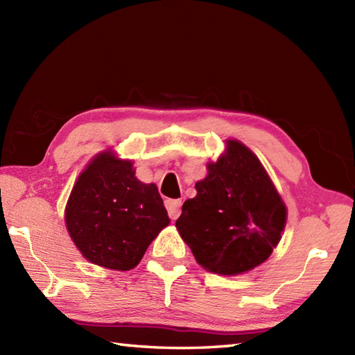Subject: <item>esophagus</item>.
<instances>
[{"label": "esophagus", "mask_w": 355, "mask_h": 355, "mask_svg": "<svg viewBox=\"0 0 355 355\" xmlns=\"http://www.w3.org/2000/svg\"><path fill=\"white\" fill-rule=\"evenodd\" d=\"M166 209H168V215L171 220H177L182 214V200H166Z\"/></svg>", "instance_id": "obj_1"}]
</instances>
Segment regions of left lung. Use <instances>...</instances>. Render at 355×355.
I'll return each instance as SVG.
<instances>
[{"label": "left lung", "mask_w": 355, "mask_h": 355, "mask_svg": "<svg viewBox=\"0 0 355 355\" xmlns=\"http://www.w3.org/2000/svg\"><path fill=\"white\" fill-rule=\"evenodd\" d=\"M225 143L175 225L200 266L233 276L268 259L281 241L286 207L259 158L238 140Z\"/></svg>", "instance_id": "obj_1"}]
</instances>
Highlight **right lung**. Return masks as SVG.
<instances>
[{"instance_id":"right-lung-1","label":"right lung","mask_w":355,"mask_h":355,"mask_svg":"<svg viewBox=\"0 0 355 355\" xmlns=\"http://www.w3.org/2000/svg\"><path fill=\"white\" fill-rule=\"evenodd\" d=\"M65 224L85 259L128 271L141 261L149 244L169 224V216L157 186L139 182L130 160L105 150L74 184Z\"/></svg>"}]
</instances>
